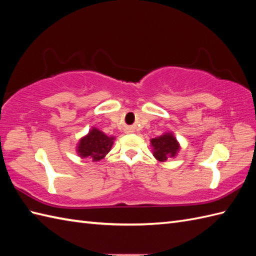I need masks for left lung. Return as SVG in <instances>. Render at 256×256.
Returning a JSON list of instances; mask_svg holds the SVG:
<instances>
[{"mask_svg": "<svg viewBox=\"0 0 256 256\" xmlns=\"http://www.w3.org/2000/svg\"><path fill=\"white\" fill-rule=\"evenodd\" d=\"M153 156L158 162H166L170 157H176L180 150V144L172 132H166L160 136L150 140Z\"/></svg>", "mask_w": 256, "mask_h": 256, "instance_id": "1", "label": "left lung"}]
</instances>
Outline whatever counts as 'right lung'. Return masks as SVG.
Masks as SVG:
<instances>
[{"mask_svg":"<svg viewBox=\"0 0 256 256\" xmlns=\"http://www.w3.org/2000/svg\"><path fill=\"white\" fill-rule=\"evenodd\" d=\"M116 138L108 136L96 128H91L88 134L79 140L76 152L81 158H90L92 162H99L111 150Z\"/></svg>","mask_w":256,"mask_h":256,"instance_id":"right-lung-1","label":"right lung"}]
</instances>
